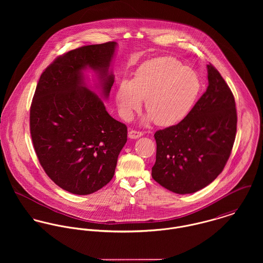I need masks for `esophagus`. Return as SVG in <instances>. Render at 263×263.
<instances>
[{
  "label": "esophagus",
  "instance_id": "esophagus-1",
  "mask_svg": "<svg viewBox=\"0 0 263 263\" xmlns=\"http://www.w3.org/2000/svg\"><path fill=\"white\" fill-rule=\"evenodd\" d=\"M143 136V133L142 132H139V130H135V129H130L128 132V138L129 139H139Z\"/></svg>",
  "mask_w": 263,
  "mask_h": 263
}]
</instances>
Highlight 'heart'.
I'll use <instances>...</instances> for the list:
<instances>
[{
	"label": "heart",
	"mask_w": 263,
	"mask_h": 263,
	"mask_svg": "<svg viewBox=\"0 0 263 263\" xmlns=\"http://www.w3.org/2000/svg\"><path fill=\"white\" fill-rule=\"evenodd\" d=\"M201 83L198 75L173 58L149 61L136 72L133 81L122 80L116 91L120 115L129 120L142 106L149 114L146 121L155 120L162 126L181 121L193 107Z\"/></svg>",
	"instance_id": "b5f03b06"
}]
</instances>
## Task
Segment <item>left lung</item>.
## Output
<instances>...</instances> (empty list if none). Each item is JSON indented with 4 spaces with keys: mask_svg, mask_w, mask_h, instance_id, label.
I'll use <instances>...</instances> for the list:
<instances>
[{
    "mask_svg": "<svg viewBox=\"0 0 263 263\" xmlns=\"http://www.w3.org/2000/svg\"><path fill=\"white\" fill-rule=\"evenodd\" d=\"M209 86L185 118L157 130L152 177L163 187L187 194L212 183L223 171L237 132L234 95L219 71L208 65Z\"/></svg>",
    "mask_w": 263,
    "mask_h": 263,
    "instance_id": "obj_1",
    "label": "left lung"
}]
</instances>
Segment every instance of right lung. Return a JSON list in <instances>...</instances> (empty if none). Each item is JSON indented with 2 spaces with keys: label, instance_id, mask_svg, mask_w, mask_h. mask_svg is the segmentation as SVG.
<instances>
[{
  "label": "right lung",
  "instance_id": "right-lung-1",
  "mask_svg": "<svg viewBox=\"0 0 263 263\" xmlns=\"http://www.w3.org/2000/svg\"><path fill=\"white\" fill-rule=\"evenodd\" d=\"M116 42L85 45L57 58L40 76L30 107V135L38 161L60 187L79 195L93 193L114 175L127 141V127L111 117L86 83L93 70L107 99Z\"/></svg>",
  "mask_w": 263,
  "mask_h": 263
}]
</instances>
